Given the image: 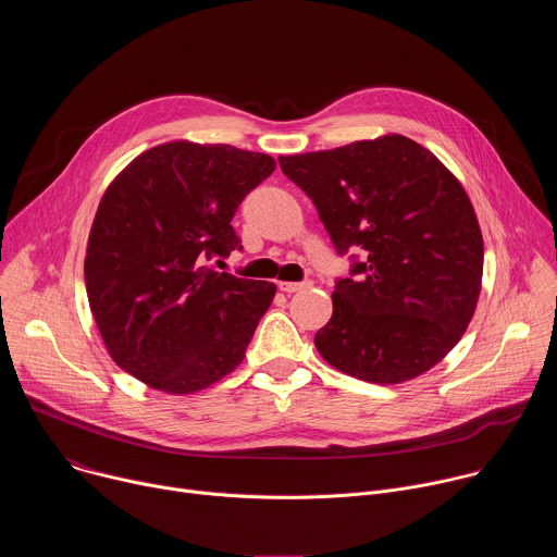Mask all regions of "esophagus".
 <instances>
[{
	"instance_id": "34e87169",
	"label": "esophagus",
	"mask_w": 557,
	"mask_h": 557,
	"mask_svg": "<svg viewBox=\"0 0 557 557\" xmlns=\"http://www.w3.org/2000/svg\"><path fill=\"white\" fill-rule=\"evenodd\" d=\"M312 282H280L277 286H280V290L282 293H297V290H301V288H308Z\"/></svg>"
}]
</instances>
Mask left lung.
I'll return each mask as SVG.
<instances>
[{"label": "left lung", "mask_w": 557, "mask_h": 557, "mask_svg": "<svg viewBox=\"0 0 557 557\" xmlns=\"http://www.w3.org/2000/svg\"><path fill=\"white\" fill-rule=\"evenodd\" d=\"M317 207L350 277L314 346L337 370L401 383L436 366L467 331L483 280V235L454 174L401 134L280 156Z\"/></svg>", "instance_id": "8db88e82"}]
</instances>
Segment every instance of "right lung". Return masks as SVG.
<instances>
[{
  "label": "right lung",
  "instance_id": "right-lung-1",
  "mask_svg": "<svg viewBox=\"0 0 557 557\" xmlns=\"http://www.w3.org/2000/svg\"><path fill=\"white\" fill-rule=\"evenodd\" d=\"M273 170L269 153L174 140L112 181L84 271L116 366L153 389L191 394L243 363L275 284L205 264L243 249L231 220Z\"/></svg>",
  "mask_w": 557,
  "mask_h": 557
}]
</instances>
